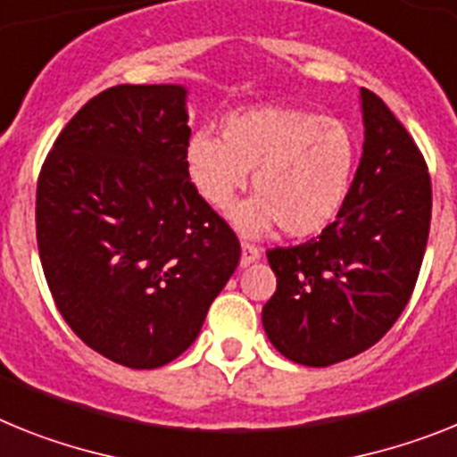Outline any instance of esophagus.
<instances>
[{
    "instance_id": "esophagus-1",
    "label": "esophagus",
    "mask_w": 457,
    "mask_h": 457,
    "mask_svg": "<svg viewBox=\"0 0 457 457\" xmlns=\"http://www.w3.org/2000/svg\"><path fill=\"white\" fill-rule=\"evenodd\" d=\"M255 260H260V248L253 244H241V267H248Z\"/></svg>"
}]
</instances>
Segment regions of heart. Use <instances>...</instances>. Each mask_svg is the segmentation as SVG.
<instances>
[{
	"label": "heart",
	"instance_id": "heart-1",
	"mask_svg": "<svg viewBox=\"0 0 457 457\" xmlns=\"http://www.w3.org/2000/svg\"><path fill=\"white\" fill-rule=\"evenodd\" d=\"M222 141L195 132L186 171L197 195L225 209L253 171L255 197L232 211L248 237L276 222L290 237H309L339 216L351 193L358 139L346 122L290 106H258L222 120Z\"/></svg>",
	"mask_w": 457,
	"mask_h": 457
}]
</instances>
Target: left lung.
<instances>
[{"mask_svg":"<svg viewBox=\"0 0 457 457\" xmlns=\"http://www.w3.org/2000/svg\"><path fill=\"white\" fill-rule=\"evenodd\" d=\"M365 145L346 204L300 246L270 248L276 293L262 325L276 351L328 367L374 346L404 312L423 264L432 183L423 153L362 87Z\"/></svg>","mask_w":457,"mask_h":457,"instance_id":"left-lung-1","label":"left lung"}]
</instances>
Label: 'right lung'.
<instances>
[{
	"label": "right lung",
	"mask_w": 457,
	"mask_h": 457,
	"mask_svg": "<svg viewBox=\"0 0 457 457\" xmlns=\"http://www.w3.org/2000/svg\"><path fill=\"white\" fill-rule=\"evenodd\" d=\"M183 86H116L67 122L37 183V244L67 325L122 367L186 351L239 264L186 171Z\"/></svg>",
	"instance_id": "1"
}]
</instances>
